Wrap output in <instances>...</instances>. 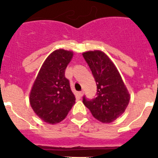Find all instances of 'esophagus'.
Segmentation results:
<instances>
[{
	"label": "esophagus",
	"instance_id": "esophagus-1",
	"mask_svg": "<svg viewBox=\"0 0 158 158\" xmlns=\"http://www.w3.org/2000/svg\"><path fill=\"white\" fill-rule=\"evenodd\" d=\"M78 95H79V96H80V97H81V96L84 95V92L83 91L79 92V93H78Z\"/></svg>",
	"mask_w": 158,
	"mask_h": 158
}]
</instances>
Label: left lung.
Returning <instances> with one entry per match:
<instances>
[{"instance_id": "1", "label": "left lung", "mask_w": 158, "mask_h": 158, "mask_svg": "<svg viewBox=\"0 0 158 158\" xmlns=\"http://www.w3.org/2000/svg\"><path fill=\"white\" fill-rule=\"evenodd\" d=\"M97 85V96L89 100L84 96L83 103L95 118L103 123L115 120L125 111L131 95L115 64L101 51L82 54Z\"/></svg>"}]
</instances>
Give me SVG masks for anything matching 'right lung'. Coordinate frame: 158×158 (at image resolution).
I'll list each match as a JSON object with an SVG mask.
<instances>
[{"mask_svg":"<svg viewBox=\"0 0 158 158\" xmlns=\"http://www.w3.org/2000/svg\"><path fill=\"white\" fill-rule=\"evenodd\" d=\"M73 52L58 49L43 62L30 93L29 101L39 118L50 124L58 123L75 104V96L65 77V70Z\"/></svg>","mask_w":158,"mask_h":158,"instance_id":"1","label":"right lung"}]
</instances>
